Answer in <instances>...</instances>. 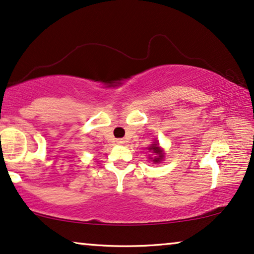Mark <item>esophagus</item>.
<instances>
[{"label": "esophagus", "mask_w": 254, "mask_h": 254, "mask_svg": "<svg viewBox=\"0 0 254 254\" xmlns=\"http://www.w3.org/2000/svg\"><path fill=\"white\" fill-rule=\"evenodd\" d=\"M125 142H126V141H125L124 138H118V140H117L118 144H125Z\"/></svg>", "instance_id": "1"}]
</instances>
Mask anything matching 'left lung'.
Returning a JSON list of instances; mask_svg holds the SVG:
<instances>
[{
	"label": "left lung",
	"instance_id": "1",
	"mask_svg": "<svg viewBox=\"0 0 254 254\" xmlns=\"http://www.w3.org/2000/svg\"><path fill=\"white\" fill-rule=\"evenodd\" d=\"M148 150L154 154V156H152V157H149V159L152 161V163H155V164L156 163H161L163 161V158H164V152H163L162 149L159 148L157 141H155L154 143L148 148Z\"/></svg>",
	"mask_w": 254,
	"mask_h": 254
}]
</instances>
